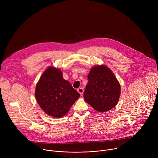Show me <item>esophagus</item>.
I'll use <instances>...</instances> for the list:
<instances>
[{
    "label": "esophagus",
    "instance_id": "obj_1",
    "mask_svg": "<svg viewBox=\"0 0 158 158\" xmlns=\"http://www.w3.org/2000/svg\"><path fill=\"white\" fill-rule=\"evenodd\" d=\"M77 91H78V93H79L81 95H82V94H83V93H84V89H83L82 87L78 88V89H77Z\"/></svg>",
    "mask_w": 158,
    "mask_h": 158
}]
</instances>
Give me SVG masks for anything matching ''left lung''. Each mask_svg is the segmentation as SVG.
Returning a JSON list of instances; mask_svg holds the SVG:
<instances>
[{
    "label": "left lung",
    "instance_id": "left-lung-1",
    "mask_svg": "<svg viewBox=\"0 0 158 158\" xmlns=\"http://www.w3.org/2000/svg\"><path fill=\"white\" fill-rule=\"evenodd\" d=\"M87 77L84 100L99 112L114 107L119 101L121 86L112 72L106 65H97L93 67Z\"/></svg>",
    "mask_w": 158,
    "mask_h": 158
}]
</instances>
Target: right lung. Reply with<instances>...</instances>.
<instances>
[{
    "instance_id": "1",
    "label": "right lung",
    "mask_w": 158,
    "mask_h": 158,
    "mask_svg": "<svg viewBox=\"0 0 158 158\" xmlns=\"http://www.w3.org/2000/svg\"><path fill=\"white\" fill-rule=\"evenodd\" d=\"M35 96L47 114L59 118L67 113L80 94L63 79L60 70L49 67L36 85Z\"/></svg>"
}]
</instances>
